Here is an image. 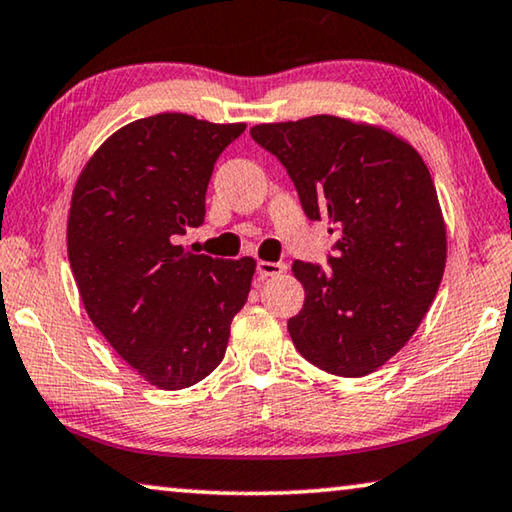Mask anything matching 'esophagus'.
<instances>
[{
	"instance_id": "34e87169",
	"label": "esophagus",
	"mask_w": 512,
	"mask_h": 512,
	"mask_svg": "<svg viewBox=\"0 0 512 512\" xmlns=\"http://www.w3.org/2000/svg\"><path fill=\"white\" fill-rule=\"evenodd\" d=\"M287 266L282 262H257V276L259 278H273V276H280L282 271H285Z\"/></svg>"
}]
</instances>
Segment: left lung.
Returning <instances> with one entry per match:
<instances>
[{"label": "left lung", "mask_w": 512, "mask_h": 512, "mask_svg": "<svg viewBox=\"0 0 512 512\" xmlns=\"http://www.w3.org/2000/svg\"><path fill=\"white\" fill-rule=\"evenodd\" d=\"M250 135L287 167L305 216L329 223L331 269L294 262L303 308L287 322L319 370L365 377L407 345L446 269V220L421 154L384 126L317 114Z\"/></svg>", "instance_id": "8db88e82"}]
</instances>
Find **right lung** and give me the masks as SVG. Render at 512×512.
<instances>
[{
    "instance_id": "1",
    "label": "right lung",
    "mask_w": 512,
    "mask_h": 512,
    "mask_svg": "<svg viewBox=\"0 0 512 512\" xmlns=\"http://www.w3.org/2000/svg\"><path fill=\"white\" fill-rule=\"evenodd\" d=\"M243 131L181 112L137 119L75 181L66 246L80 299L114 352L163 391L218 368L248 301L253 257L218 259L179 243L204 223L213 163Z\"/></svg>"
}]
</instances>
